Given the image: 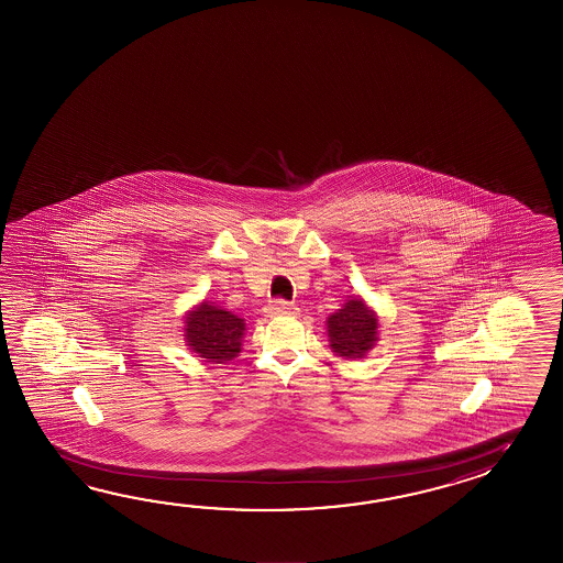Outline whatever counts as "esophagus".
<instances>
[{"instance_id": "1", "label": "esophagus", "mask_w": 563, "mask_h": 563, "mask_svg": "<svg viewBox=\"0 0 563 563\" xmlns=\"http://www.w3.org/2000/svg\"><path fill=\"white\" fill-rule=\"evenodd\" d=\"M294 306L291 303H287L284 299H274V301H269L267 303V313L269 316H284V313H294Z\"/></svg>"}]
</instances>
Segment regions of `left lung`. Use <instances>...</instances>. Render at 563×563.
Listing matches in <instances>:
<instances>
[{"mask_svg":"<svg viewBox=\"0 0 563 563\" xmlns=\"http://www.w3.org/2000/svg\"><path fill=\"white\" fill-rule=\"evenodd\" d=\"M378 313L362 296H350L346 303L328 316L325 334L335 356L364 358L378 342Z\"/></svg>","mask_w":563,"mask_h":563,"instance_id":"8db88e82","label":"left lung"}]
</instances>
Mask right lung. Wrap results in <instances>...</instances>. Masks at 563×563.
I'll return each instance as SVG.
<instances>
[{
    "label": "right lung",
    "instance_id": "right-lung-1",
    "mask_svg": "<svg viewBox=\"0 0 563 563\" xmlns=\"http://www.w3.org/2000/svg\"><path fill=\"white\" fill-rule=\"evenodd\" d=\"M185 344L195 356L211 364H225L240 356L245 320L213 301H199L185 313Z\"/></svg>",
    "mask_w": 563,
    "mask_h": 563
}]
</instances>
